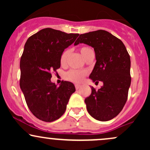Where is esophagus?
Here are the masks:
<instances>
[{"instance_id": "34e87169", "label": "esophagus", "mask_w": 150, "mask_h": 150, "mask_svg": "<svg viewBox=\"0 0 150 150\" xmlns=\"http://www.w3.org/2000/svg\"><path fill=\"white\" fill-rule=\"evenodd\" d=\"M75 89H79L81 87V85H77V84H76V85H75Z\"/></svg>"}]
</instances>
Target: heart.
<instances>
[{"mask_svg":"<svg viewBox=\"0 0 150 150\" xmlns=\"http://www.w3.org/2000/svg\"><path fill=\"white\" fill-rule=\"evenodd\" d=\"M80 52L83 58L85 60L89 58L90 56L94 55V50L89 46H82L80 48ZM70 56V50L66 49L62 53L61 58H60V63H61V65H65L68 63V58ZM87 71L85 70H75L71 69L68 70L67 73L65 74V78L66 80L72 81L73 82H76V83H79L81 82L84 80L86 75H87Z\"/></svg>","mask_w":150,"mask_h":150,"instance_id":"heart-1","label":"heart"}]
</instances>
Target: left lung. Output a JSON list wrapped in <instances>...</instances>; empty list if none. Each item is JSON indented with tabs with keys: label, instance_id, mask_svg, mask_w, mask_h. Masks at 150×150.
Wrapping results in <instances>:
<instances>
[{
	"label": "left lung",
	"instance_id": "left-lung-1",
	"mask_svg": "<svg viewBox=\"0 0 150 150\" xmlns=\"http://www.w3.org/2000/svg\"><path fill=\"white\" fill-rule=\"evenodd\" d=\"M84 43L94 48V68L89 78L104 85L85 99L87 111L93 118L107 121L116 117L126 103L131 82L130 58L120 39L105 30L80 34L75 45Z\"/></svg>",
	"mask_w": 150,
	"mask_h": 150
}]
</instances>
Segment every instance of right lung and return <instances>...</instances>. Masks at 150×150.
I'll use <instances>...</instances> for the list:
<instances>
[{
  "instance_id": "add662e5",
  "label": "right lung",
  "mask_w": 150,
  "mask_h": 150,
  "mask_svg": "<svg viewBox=\"0 0 150 150\" xmlns=\"http://www.w3.org/2000/svg\"><path fill=\"white\" fill-rule=\"evenodd\" d=\"M79 34H67L45 28L29 37L20 58V86L27 106L34 116L52 122L63 116L75 86L62 81L57 87L51 82V72L61 67L60 58Z\"/></svg>"
}]
</instances>
